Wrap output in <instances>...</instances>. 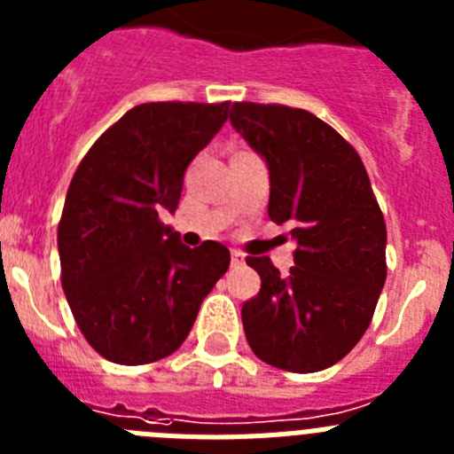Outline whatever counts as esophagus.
<instances>
[{"label":"esophagus","mask_w":454,"mask_h":454,"mask_svg":"<svg viewBox=\"0 0 454 454\" xmlns=\"http://www.w3.org/2000/svg\"><path fill=\"white\" fill-rule=\"evenodd\" d=\"M243 262H246V254L239 250H231V263H234V266H239V263H243Z\"/></svg>","instance_id":"1"}]
</instances>
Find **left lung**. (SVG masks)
I'll list each match as a JSON object with an SVG mask.
<instances>
[{
	"instance_id": "obj_1",
	"label": "left lung",
	"mask_w": 454,
	"mask_h": 454,
	"mask_svg": "<svg viewBox=\"0 0 454 454\" xmlns=\"http://www.w3.org/2000/svg\"><path fill=\"white\" fill-rule=\"evenodd\" d=\"M234 129L266 159L268 215L298 247L286 277L247 256L262 291L243 304L262 362L291 372L334 366L359 343L387 279V224L355 147L304 108L234 102Z\"/></svg>"
}]
</instances>
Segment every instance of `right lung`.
Returning <instances> with one entry per match:
<instances>
[{
    "label": "right lung",
    "mask_w": 454,
    "mask_h": 454,
    "mask_svg": "<svg viewBox=\"0 0 454 454\" xmlns=\"http://www.w3.org/2000/svg\"><path fill=\"white\" fill-rule=\"evenodd\" d=\"M230 102L138 104L79 163L59 223L61 284L95 352L140 366L186 340L230 250L186 247L159 211H175L184 172L227 120Z\"/></svg>",
    "instance_id": "1"
}]
</instances>
